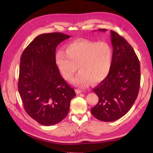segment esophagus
<instances>
[{
    "label": "esophagus",
    "mask_w": 153,
    "mask_h": 153,
    "mask_svg": "<svg viewBox=\"0 0 153 153\" xmlns=\"http://www.w3.org/2000/svg\"><path fill=\"white\" fill-rule=\"evenodd\" d=\"M82 91H81V90H80V89H76V92L77 94H80V93H81Z\"/></svg>",
    "instance_id": "1"
}]
</instances>
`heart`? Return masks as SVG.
I'll return each mask as SVG.
<instances>
[{
  "mask_svg": "<svg viewBox=\"0 0 153 153\" xmlns=\"http://www.w3.org/2000/svg\"><path fill=\"white\" fill-rule=\"evenodd\" d=\"M112 50L104 42L79 40L68 44L65 51L55 55V62L63 77L70 80L78 69L79 73L72 80L77 86L85 87L90 82L97 84L104 80L112 65Z\"/></svg>",
  "mask_w": 153,
  "mask_h": 153,
  "instance_id": "1",
  "label": "heart"
}]
</instances>
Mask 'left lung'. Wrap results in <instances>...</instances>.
<instances>
[{
    "label": "left lung",
    "mask_w": 153,
    "mask_h": 153,
    "mask_svg": "<svg viewBox=\"0 0 153 153\" xmlns=\"http://www.w3.org/2000/svg\"><path fill=\"white\" fill-rule=\"evenodd\" d=\"M110 34L112 68L108 76L93 89L99 101L91 109L96 119L104 122L114 121L127 114L137 98L140 84V62L135 51L117 32L110 30Z\"/></svg>",
    "instance_id": "left-lung-1"
}]
</instances>
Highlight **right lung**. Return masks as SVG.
<instances>
[{
    "instance_id": "add662e5",
    "label": "right lung",
    "mask_w": 153,
    "mask_h": 153,
    "mask_svg": "<svg viewBox=\"0 0 153 153\" xmlns=\"http://www.w3.org/2000/svg\"><path fill=\"white\" fill-rule=\"evenodd\" d=\"M70 37L61 32L40 34L27 46L20 58L18 87L24 109L44 126L62 121L76 96L55 62L57 45Z\"/></svg>"
}]
</instances>
